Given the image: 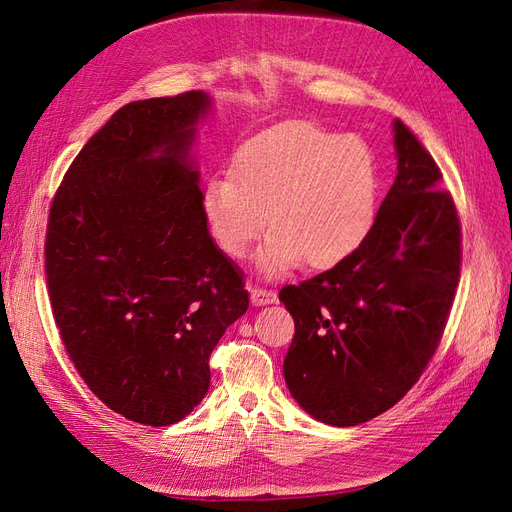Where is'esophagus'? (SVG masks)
Returning a JSON list of instances; mask_svg holds the SVG:
<instances>
[{"instance_id": "esophagus-1", "label": "esophagus", "mask_w": 512, "mask_h": 512, "mask_svg": "<svg viewBox=\"0 0 512 512\" xmlns=\"http://www.w3.org/2000/svg\"><path fill=\"white\" fill-rule=\"evenodd\" d=\"M276 293L270 289H261V287H251V304L253 306H268L276 304Z\"/></svg>"}]
</instances>
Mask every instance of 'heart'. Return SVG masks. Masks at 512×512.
Instances as JSON below:
<instances>
[{"mask_svg": "<svg viewBox=\"0 0 512 512\" xmlns=\"http://www.w3.org/2000/svg\"><path fill=\"white\" fill-rule=\"evenodd\" d=\"M202 215L219 251L242 259L270 223L257 268L280 276L301 261L329 270L371 236L380 211V168L356 135L295 120L236 147L230 177L202 189Z\"/></svg>", "mask_w": 512, "mask_h": 512, "instance_id": "heart-1", "label": "heart"}]
</instances>
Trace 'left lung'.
<instances>
[{"label":"left lung","instance_id":"8db88e82","mask_svg":"<svg viewBox=\"0 0 512 512\" xmlns=\"http://www.w3.org/2000/svg\"><path fill=\"white\" fill-rule=\"evenodd\" d=\"M396 177L367 242L282 287L295 320L285 382L314 420L356 426L399 403L437 350L460 278V219L441 170L392 122Z\"/></svg>","mask_w":512,"mask_h":512}]
</instances>
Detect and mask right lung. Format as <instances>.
I'll return each instance as SVG.
<instances>
[{
    "instance_id": "obj_1",
    "label": "right lung",
    "mask_w": 512,
    "mask_h": 512,
    "mask_svg": "<svg viewBox=\"0 0 512 512\" xmlns=\"http://www.w3.org/2000/svg\"><path fill=\"white\" fill-rule=\"evenodd\" d=\"M211 111L202 90L124 105L50 208L48 291L69 358L109 409L145 426L194 411L208 356L249 308L200 206L194 145Z\"/></svg>"
}]
</instances>
